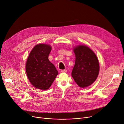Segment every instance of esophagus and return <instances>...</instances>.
I'll return each mask as SVG.
<instances>
[{
    "mask_svg": "<svg viewBox=\"0 0 124 124\" xmlns=\"http://www.w3.org/2000/svg\"><path fill=\"white\" fill-rule=\"evenodd\" d=\"M61 72H62V73H66L67 72V70L66 69H65V70H62L61 71Z\"/></svg>",
    "mask_w": 124,
    "mask_h": 124,
    "instance_id": "1",
    "label": "esophagus"
}]
</instances>
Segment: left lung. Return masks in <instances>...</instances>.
<instances>
[{"instance_id":"8db88e82","label":"left lung","mask_w":124,"mask_h":124,"mask_svg":"<svg viewBox=\"0 0 124 124\" xmlns=\"http://www.w3.org/2000/svg\"><path fill=\"white\" fill-rule=\"evenodd\" d=\"M75 63L72 76L77 85L85 88L91 85L99 72V64L93 51L87 46L79 45L74 49Z\"/></svg>"}]
</instances>
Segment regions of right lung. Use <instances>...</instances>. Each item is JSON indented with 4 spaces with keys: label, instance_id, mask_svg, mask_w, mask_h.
Returning a JSON list of instances; mask_svg holds the SVG:
<instances>
[{
    "label": "right lung",
    "instance_id": "1",
    "mask_svg": "<svg viewBox=\"0 0 124 124\" xmlns=\"http://www.w3.org/2000/svg\"><path fill=\"white\" fill-rule=\"evenodd\" d=\"M51 47L39 44L30 53L26 64V72L30 83L34 87L45 90L49 88L58 74L48 56Z\"/></svg>",
    "mask_w": 124,
    "mask_h": 124
}]
</instances>
